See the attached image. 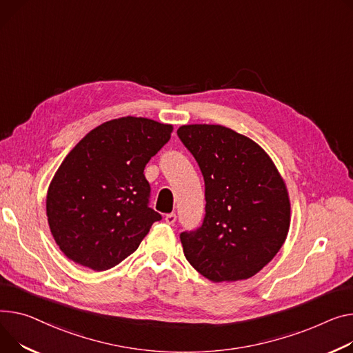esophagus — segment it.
Instances as JSON below:
<instances>
[{"label": "esophagus", "mask_w": 353, "mask_h": 353, "mask_svg": "<svg viewBox=\"0 0 353 353\" xmlns=\"http://www.w3.org/2000/svg\"><path fill=\"white\" fill-rule=\"evenodd\" d=\"M164 220H166V223H168V224L173 225V224L176 223V220H177V216H176L174 213H170V214H168V216H166V219H164Z\"/></svg>", "instance_id": "obj_1"}]
</instances>
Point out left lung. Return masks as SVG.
<instances>
[{"instance_id":"8db88e82","label":"left lung","mask_w":353,"mask_h":353,"mask_svg":"<svg viewBox=\"0 0 353 353\" xmlns=\"http://www.w3.org/2000/svg\"><path fill=\"white\" fill-rule=\"evenodd\" d=\"M177 134L205 185L201 227L180 234L187 261L213 283L254 276L287 239L291 203L284 179L260 145L232 129L184 125Z\"/></svg>"}]
</instances>
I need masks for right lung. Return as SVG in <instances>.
<instances>
[{"mask_svg": "<svg viewBox=\"0 0 353 353\" xmlns=\"http://www.w3.org/2000/svg\"><path fill=\"white\" fill-rule=\"evenodd\" d=\"M172 125L119 117L92 129L61 163L46 194V217L61 251L106 271L133 254L161 216L149 207L143 172Z\"/></svg>", "mask_w": 353, "mask_h": 353, "instance_id": "add662e5", "label": "right lung"}]
</instances>
